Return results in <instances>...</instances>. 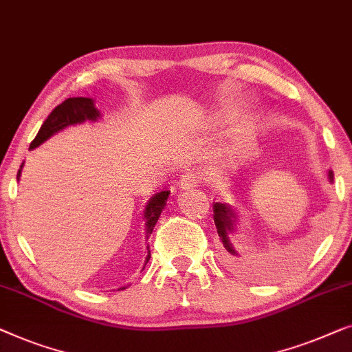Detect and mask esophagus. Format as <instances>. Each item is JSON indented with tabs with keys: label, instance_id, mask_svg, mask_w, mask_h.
I'll use <instances>...</instances> for the list:
<instances>
[{
	"label": "esophagus",
	"instance_id": "34e87169",
	"mask_svg": "<svg viewBox=\"0 0 352 352\" xmlns=\"http://www.w3.org/2000/svg\"><path fill=\"white\" fill-rule=\"evenodd\" d=\"M197 182L199 180H197V177L195 174H185L180 178V182H178V186H180L182 190H190V188L196 186Z\"/></svg>",
	"mask_w": 352,
	"mask_h": 352
}]
</instances>
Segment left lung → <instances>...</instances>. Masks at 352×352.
<instances>
[{"instance_id": "left-lung-1", "label": "left lung", "mask_w": 352, "mask_h": 352, "mask_svg": "<svg viewBox=\"0 0 352 352\" xmlns=\"http://www.w3.org/2000/svg\"><path fill=\"white\" fill-rule=\"evenodd\" d=\"M329 182L333 183V172H329ZM214 221L217 226V232H219L223 247L228 250V254L239 256V252L234 249L231 244L230 234L236 231L237 226V212L232 206L223 204V202H215L214 204Z\"/></svg>"}]
</instances>
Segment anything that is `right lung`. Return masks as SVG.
<instances>
[{"label": "right lung", "instance_id": "1", "mask_svg": "<svg viewBox=\"0 0 352 352\" xmlns=\"http://www.w3.org/2000/svg\"><path fill=\"white\" fill-rule=\"evenodd\" d=\"M102 118V113L100 110H97L96 108V100L94 98H89V97H72V98H67L65 102H62L60 105L56 107L52 110L51 115L47 116V120L43 122L41 129H39L38 135L34 137V140L30 143V150H34V148L41 145L47 140V138H51L52 135H56L63 129L70 127V126H76V124H82V122H96ZM22 167H23V162L21 166V169L17 172V180L21 178L22 175ZM170 191H166L162 190L160 192H156V195H153L150 199H148L145 209H143V220H145V237L148 239L150 234L153 232V228H155L157 219H160L162 209L166 207V202H167V197H169ZM146 258H145V265L148 263V260H150V245L146 247ZM145 265H143V268H145ZM129 285H122L120 287L118 290H124L127 289Z\"/></svg>", "mask_w": 352, "mask_h": 352}]
</instances>
